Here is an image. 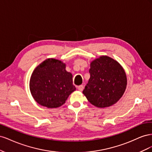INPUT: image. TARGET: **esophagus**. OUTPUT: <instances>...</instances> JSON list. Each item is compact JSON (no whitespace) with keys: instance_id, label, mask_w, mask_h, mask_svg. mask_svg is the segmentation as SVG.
<instances>
[{"instance_id":"34e87169","label":"esophagus","mask_w":152,"mask_h":152,"mask_svg":"<svg viewBox=\"0 0 152 152\" xmlns=\"http://www.w3.org/2000/svg\"><path fill=\"white\" fill-rule=\"evenodd\" d=\"M83 88H84V86H83V85H80V86H79L77 87V89H78V90L80 91H82V90H83Z\"/></svg>"}]
</instances>
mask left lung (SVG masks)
<instances>
[{
	"label": "left lung",
	"mask_w": 152,
	"mask_h": 152,
	"mask_svg": "<svg viewBox=\"0 0 152 152\" xmlns=\"http://www.w3.org/2000/svg\"><path fill=\"white\" fill-rule=\"evenodd\" d=\"M89 73L83 94L92 104L105 108L120 99L126 88L127 77L117 61L107 56H101L91 63Z\"/></svg>",
	"instance_id": "8db88e82"
}]
</instances>
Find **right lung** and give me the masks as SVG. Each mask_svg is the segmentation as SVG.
<instances>
[{
    "mask_svg": "<svg viewBox=\"0 0 152 152\" xmlns=\"http://www.w3.org/2000/svg\"><path fill=\"white\" fill-rule=\"evenodd\" d=\"M65 64L53 58L45 59L33 72L30 89L34 99L49 108H57L65 103L72 92V75L65 70Z\"/></svg>",
    "mask_w": 152,
    "mask_h": 152,
    "instance_id": "1",
    "label": "right lung"
}]
</instances>
